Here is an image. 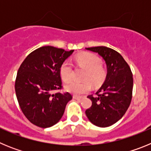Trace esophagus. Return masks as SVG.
I'll use <instances>...</instances> for the list:
<instances>
[{
    "mask_svg": "<svg viewBox=\"0 0 151 151\" xmlns=\"http://www.w3.org/2000/svg\"><path fill=\"white\" fill-rule=\"evenodd\" d=\"M73 98H74V99L79 100V99H82V98H83V97H82V96H78V95H73Z\"/></svg>",
    "mask_w": 151,
    "mask_h": 151,
    "instance_id": "34e87169",
    "label": "esophagus"
}]
</instances>
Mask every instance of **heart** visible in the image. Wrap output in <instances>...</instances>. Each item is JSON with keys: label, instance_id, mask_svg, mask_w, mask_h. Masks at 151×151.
I'll return each instance as SVG.
<instances>
[{"label": "heart", "instance_id": "b5f03b06", "mask_svg": "<svg viewBox=\"0 0 151 151\" xmlns=\"http://www.w3.org/2000/svg\"><path fill=\"white\" fill-rule=\"evenodd\" d=\"M78 66L85 69L82 82L76 81L69 82L65 85L66 91L75 94H82L87 93L91 89V85L97 87L104 82L106 71L101 65L102 60L100 57L91 53H83L76 57ZM73 68L69 60L64 61L60 66V76L66 82L73 78Z\"/></svg>", "mask_w": 151, "mask_h": 151}]
</instances>
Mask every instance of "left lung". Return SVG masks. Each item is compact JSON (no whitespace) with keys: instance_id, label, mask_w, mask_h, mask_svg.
<instances>
[{"instance_id":"left-lung-1","label":"left lung","mask_w":151,"mask_h":151,"mask_svg":"<svg viewBox=\"0 0 151 151\" xmlns=\"http://www.w3.org/2000/svg\"><path fill=\"white\" fill-rule=\"evenodd\" d=\"M103 57L106 64V80L96 96L88 95L92 105L85 114L91 123L108 127L124 116L132 101L133 77L129 64L119 53L104 46L88 47Z\"/></svg>"}]
</instances>
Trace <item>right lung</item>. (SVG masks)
<instances>
[{
  "label": "right lung",
  "instance_id": "1",
  "mask_svg": "<svg viewBox=\"0 0 151 151\" xmlns=\"http://www.w3.org/2000/svg\"><path fill=\"white\" fill-rule=\"evenodd\" d=\"M52 46H44L29 54L17 72L15 91L18 103L28 120L41 128H49L62 118L73 96L53 91L63 88L60 66L73 54Z\"/></svg>",
  "mask_w": 151,
  "mask_h": 151
}]
</instances>
